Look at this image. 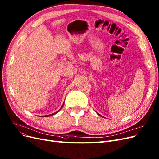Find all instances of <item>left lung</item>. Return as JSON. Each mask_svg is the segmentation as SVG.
<instances>
[{
  "label": "left lung",
  "instance_id": "obj_1",
  "mask_svg": "<svg viewBox=\"0 0 159 159\" xmlns=\"http://www.w3.org/2000/svg\"><path fill=\"white\" fill-rule=\"evenodd\" d=\"M97 113V114H98V115H99V116H102V117H103V116H102V115H100V114H99V113Z\"/></svg>",
  "mask_w": 159,
  "mask_h": 159
}]
</instances>
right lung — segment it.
<instances>
[{"instance_id":"right-lung-1","label":"right lung","mask_w":159,"mask_h":159,"mask_svg":"<svg viewBox=\"0 0 159 159\" xmlns=\"http://www.w3.org/2000/svg\"><path fill=\"white\" fill-rule=\"evenodd\" d=\"M64 102L63 103V104H62V106H61V107L60 108L59 110H58L57 111H56V112H55V113H52V114H49V115H43V116H41V117H47V116H52V115H55V114H56V113H57L58 111H59L62 108V107H63V105H64Z\"/></svg>"}]
</instances>
